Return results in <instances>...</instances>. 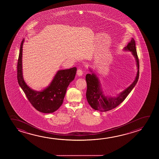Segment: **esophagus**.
Returning a JSON list of instances; mask_svg holds the SVG:
<instances>
[{
	"mask_svg": "<svg viewBox=\"0 0 159 159\" xmlns=\"http://www.w3.org/2000/svg\"><path fill=\"white\" fill-rule=\"evenodd\" d=\"M77 75H78L79 76L83 75V70H82L81 69H78V71H77Z\"/></svg>",
	"mask_w": 159,
	"mask_h": 159,
	"instance_id": "obj_1",
	"label": "esophagus"
}]
</instances>
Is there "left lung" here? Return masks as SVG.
I'll return each instance as SVG.
<instances>
[{"label": "left lung", "instance_id": "left-lung-1", "mask_svg": "<svg viewBox=\"0 0 159 159\" xmlns=\"http://www.w3.org/2000/svg\"><path fill=\"white\" fill-rule=\"evenodd\" d=\"M123 50L130 52L135 59L138 69L135 79L130 86L120 94L115 96L105 95L102 90V85L98 75L89 68L91 74H87L85 77L87 83L86 99L91 107L95 110L103 112L114 109L125 100L138 83L139 76V62L136 49L135 42L134 38H132L131 42Z\"/></svg>", "mask_w": 159, "mask_h": 159}]
</instances>
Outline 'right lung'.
Listing matches in <instances>:
<instances>
[{
  "label": "right lung",
  "instance_id": "right-lung-1",
  "mask_svg": "<svg viewBox=\"0 0 159 159\" xmlns=\"http://www.w3.org/2000/svg\"><path fill=\"white\" fill-rule=\"evenodd\" d=\"M24 39L20 45L17 65V78L20 86L31 104L40 112L52 113L57 111L63 104L69 85L74 80L76 68L60 70L47 88L36 91L30 88L24 79L22 66L23 46Z\"/></svg>",
  "mask_w": 159,
  "mask_h": 159
}]
</instances>
